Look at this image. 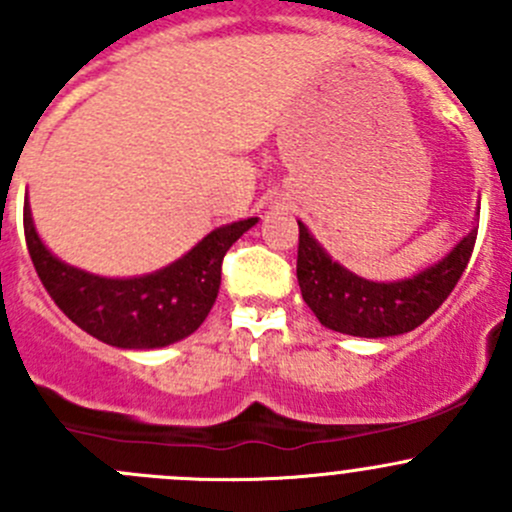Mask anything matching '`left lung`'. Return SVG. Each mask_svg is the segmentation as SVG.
<instances>
[{
  "label": "left lung",
  "instance_id": "left-lung-1",
  "mask_svg": "<svg viewBox=\"0 0 512 512\" xmlns=\"http://www.w3.org/2000/svg\"><path fill=\"white\" fill-rule=\"evenodd\" d=\"M476 235L478 227L471 225V230L446 255L414 275L399 280H371L334 260L314 240L312 232L299 223L297 282L302 299L317 314L319 322L334 332L366 339L406 334L446 302L471 260Z\"/></svg>",
  "mask_w": 512,
  "mask_h": 512
}]
</instances>
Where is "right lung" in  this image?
Masks as SVG:
<instances>
[{
    "instance_id": "obj_1",
    "label": "right lung",
    "mask_w": 512,
    "mask_h": 512,
    "mask_svg": "<svg viewBox=\"0 0 512 512\" xmlns=\"http://www.w3.org/2000/svg\"><path fill=\"white\" fill-rule=\"evenodd\" d=\"M255 223L215 227L193 250L148 275L111 277L56 257L24 205V237L41 285L76 327L118 349H158L193 334L218 299L225 252Z\"/></svg>"
}]
</instances>
